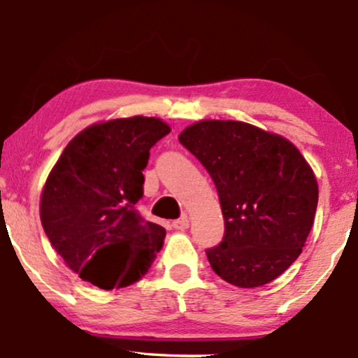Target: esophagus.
Here are the masks:
<instances>
[{"label": "esophagus", "instance_id": "obj_1", "mask_svg": "<svg viewBox=\"0 0 358 358\" xmlns=\"http://www.w3.org/2000/svg\"><path fill=\"white\" fill-rule=\"evenodd\" d=\"M171 225H173L175 231H187L188 225H190V220H188L187 215H183V217H180V219L173 220V224Z\"/></svg>", "mask_w": 358, "mask_h": 358}]
</instances>
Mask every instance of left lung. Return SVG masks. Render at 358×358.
I'll return each mask as SVG.
<instances>
[{"label": "left lung", "instance_id": "8db88e82", "mask_svg": "<svg viewBox=\"0 0 358 358\" xmlns=\"http://www.w3.org/2000/svg\"><path fill=\"white\" fill-rule=\"evenodd\" d=\"M178 139L219 193L225 231L205 250L212 269L234 286L268 285L296 261L313 227V170L287 139L248 122L200 121Z\"/></svg>", "mask_w": 358, "mask_h": 358}]
</instances>
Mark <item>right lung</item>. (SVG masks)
I'll return each instance as SVG.
<instances>
[{
    "label": "right lung",
    "mask_w": 358,
    "mask_h": 358,
    "mask_svg": "<svg viewBox=\"0 0 358 358\" xmlns=\"http://www.w3.org/2000/svg\"><path fill=\"white\" fill-rule=\"evenodd\" d=\"M170 133L156 117H124L80 131L48 175L40 219L53 249L84 281L114 289L148 273L166 231L136 210L150 150Z\"/></svg>",
    "instance_id": "right-lung-1"
}]
</instances>
